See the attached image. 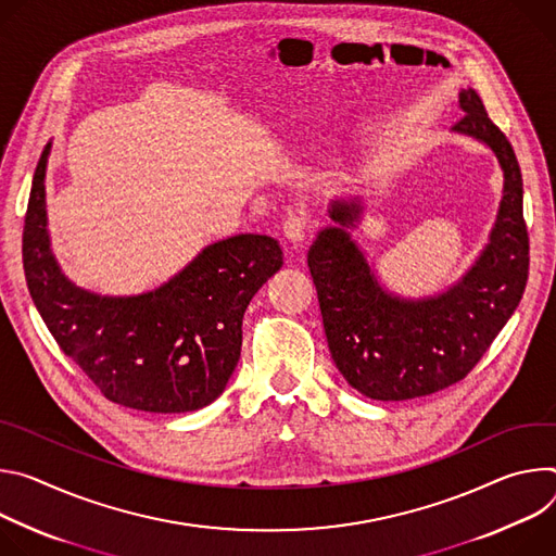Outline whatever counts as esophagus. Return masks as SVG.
Returning a JSON list of instances; mask_svg holds the SVG:
<instances>
[{"instance_id": "1", "label": "esophagus", "mask_w": 556, "mask_h": 556, "mask_svg": "<svg viewBox=\"0 0 556 556\" xmlns=\"http://www.w3.org/2000/svg\"><path fill=\"white\" fill-rule=\"evenodd\" d=\"M306 229H309V216H306L302 210L291 212L285 223H282V233L291 240V242H302L306 236Z\"/></svg>"}]
</instances>
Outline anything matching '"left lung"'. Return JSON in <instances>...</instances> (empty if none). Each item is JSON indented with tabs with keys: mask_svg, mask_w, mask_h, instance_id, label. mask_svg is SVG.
I'll return each instance as SVG.
<instances>
[{
	"mask_svg": "<svg viewBox=\"0 0 556 556\" xmlns=\"http://www.w3.org/2000/svg\"><path fill=\"white\" fill-rule=\"evenodd\" d=\"M459 108L464 116L453 132L497 156L504 197L485 247L455 285L424 298L389 291L349 231L362 218L359 197L331 201L333 225L318 231L306 256L331 357L344 380L371 400H413L464 380L515 314L528 282L515 150L472 88L459 90Z\"/></svg>",
	"mask_w": 556,
	"mask_h": 556,
	"instance_id": "obj_1",
	"label": "left lung"
}]
</instances>
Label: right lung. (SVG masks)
Returning a JSON list of instances; mask_svg holds the SVG:
<instances>
[{
  "mask_svg": "<svg viewBox=\"0 0 556 556\" xmlns=\"http://www.w3.org/2000/svg\"><path fill=\"white\" fill-rule=\"evenodd\" d=\"M37 163L24 225L28 291L48 331L114 404L188 413L212 404L240 357L242 316L282 267L276 238L238 233L207 244L161 287L101 295L61 271L48 233L46 167Z\"/></svg>",
  "mask_w": 556,
  "mask_h": 556,
  "instance_id": "1",
  "label": "right lung"
}]
</instances>
